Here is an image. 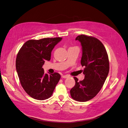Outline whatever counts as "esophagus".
Masks as SVG:
<instances>
[{"instance_id":"esophagus-1","label":"esophagus","mask_w":128,"mask_h":128,"mask_svg":"<svg viewBox=\"0 0 128 128\" xmlns=\"http://www.w3.org/2000/svg\"><path fill=\"white\" fill-rule=\"evenodd\" d=\"M62 77L63 78H68L69 77V76L68 75H63V76H62Z\"/></svg>"}]
</instances>
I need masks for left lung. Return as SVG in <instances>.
Instances as JSON below:
<instances>
[{
    "label": "left lung",
    "mask_w": 128,
    "mask_h": 128,
    "mask_svg": "<svg viewBox=\"0 0 128 128\" xmlns=\"http://www.w3.org/2000/svg\"><path fill=\"white\" fill-rule=\"evenodd\" d=\"M76 40L82 46L81 64L85 67V76L80 81L74 76L76 84L70 92L74 100L86 102L95 97L103 86L109 72L108 58L104 45L96 38L82 34Z\"/></svg>",
    "instance_id": "1"
}]
</instances>
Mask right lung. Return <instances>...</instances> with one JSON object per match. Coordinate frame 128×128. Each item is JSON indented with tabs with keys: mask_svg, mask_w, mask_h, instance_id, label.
<instances>
[{
	"mask_svg": "<svg viewBox=\"0 0 128 128\" xmlns=\"http://www.w3.org/2000/svg\"><path fill=\"white\" fill-rule=\"evenodd\" d=\"M62 38L31 40L22 45L16 59V69L24 91L32 98L44 100L52 96L61 78L57 72L44 73L45 61H50L51 53Z\"/></svg>",
	"mask_w": 128,
	"mask_h": 128,
	"instance_id": "1",
	"label": "right lung"
}]
</instances>
